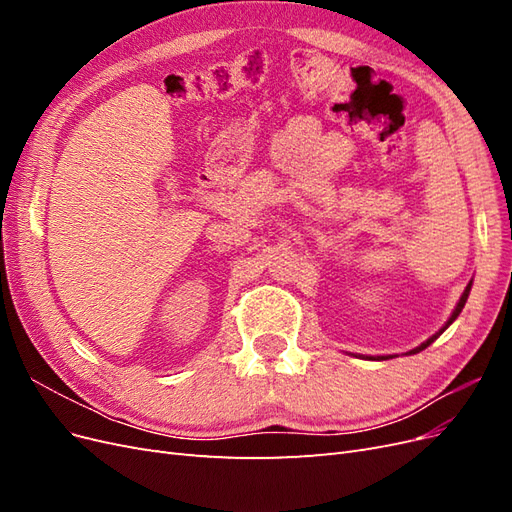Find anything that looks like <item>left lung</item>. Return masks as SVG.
<instances>
[{
	"instance_id": "left-lung-1",
	"label": "left lung",
	"mask_w": 512,
	"mask_h": 512,
	"mask_svg": "<svg viewBox=\"0 0 512 512\" xmlns=\"http://www.w3.org/2000/svg\"><path fill=\"white\" fill-rule=\"evenodd\" d=\"M470 288H472V282H470V284L466 286V290H463V294H461V299H459V303H457V307H455V312H453V316H451V318H448V322H446V327H448V324H451V322H453V320H455V318H457V316L461 314V309H463V305H466V301H468V294H470ZM446 327H444V329H446ZM444 329H440V333H436V335H431V337L427 339V342H425V344H421V346H418V348H414V350H412V354H416V352H421V350H425V348H427V346H429L431 342H436V339H438V337H440V335L444 333Z\"/></svg>"
}]
</instances>
